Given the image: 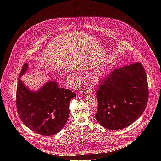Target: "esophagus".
Wrapping results in <instances>:
<instances>
[{
    "label": "esophagus",
    "mask_w": 161,
    "mask_h": 161,
    "mask_svg": "<svg viewBox=\"0 0 161 161\" xmlns=\"http://www.w3.org/2000/svg\"><path fill=\"white\" fill-rule=\"evenodd\" d=\"M85 93L86 94H92L93 93V90L90 88H87L85 90Z\"/></svg>",
    "instance_id": "esophagus-1"
}]
</instances>
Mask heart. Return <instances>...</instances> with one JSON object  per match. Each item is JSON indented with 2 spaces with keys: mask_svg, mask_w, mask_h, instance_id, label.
<instances>
[{
  "mask_svg": "<svg viewBox=\"0 0 161 161\" xmlns=\"http://www.w3.org/2000/svg\"><path fill=\"white\" fill-rule=\"evenodd\" d=\"M101 78L99 76H96V78H95V80L97 81V82H99L100 80H101Z\"/></svg>",
  "mask_w": 161,
  "mask_h": 161,
  "instance_id": "b5f03b06",
  "label": "heart"
}]
</instances>
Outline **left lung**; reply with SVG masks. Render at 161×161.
<instances>
[{"mask_svg": "<svg viewBox=\"0 0 161 161\" xmlns=\"http://www.w3.org/2000/svg\"><path fill=\"white\" fill-rule=\"evenodd\" d=\"M97 91L96 119L109 130L124 129L138 119L147 105L148 82L145 71L137 62L113 70Z\"/></svg>", "mask_w": 161, "mask_h": 161, "instance_id": "left-lung-1", "label": "left lung"}]
</instances>
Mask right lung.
Instances as JSON below:
<instances>
[{"mask_svg":"<svg viewBox=\"0 0 161 161\" xmlns=\"http://www.w3.org/2000/svg\"><path fill=\"white\" fill-rule=\"evenodd\" d=\"M28 67V63L24 65L18 80L16 102L19 116L38 134H56L66 124L70 101L76 95L69 89L59 88L56 81H49L36 91L31 90L20 79L27 73Z\"/></svg>","mask_w":161,"mask_h":161,"instance_id":"right-lung-1","label":"right lung"}]
</instances>
